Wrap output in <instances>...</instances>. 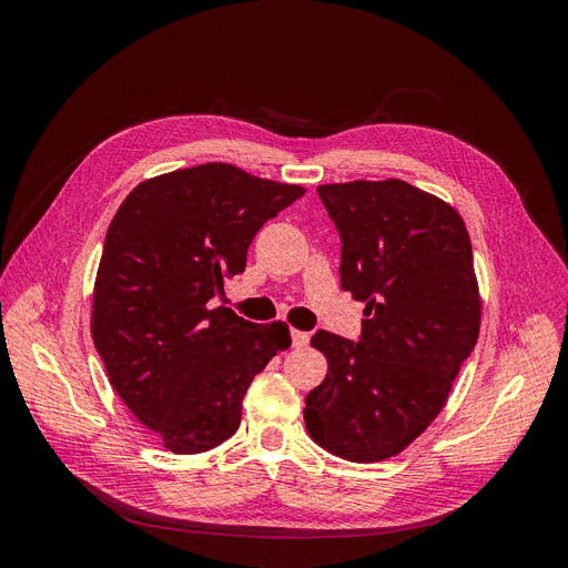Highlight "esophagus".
<instances>
[{"mask_svg":"<svg viewBox=\"0 0 568 568\" xmlns=\"http://www.w3.org/2000/svg\"><path fill=\"white\" fill-rule=\"evenodd\" d=\"M291 341H294L296 348H305L307 343H311V334L298 332V329H291Z\"/></svg>","mask_w":568,"mask_h":568,"instance_id":"34e87169","label":"esophagus"}]
</instances>
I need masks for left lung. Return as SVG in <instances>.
<instances>
[{"mask_svg":"<svg viewBox=\"0 0 568 568\" xmlns=\"http://www.w3.org/2000/svg\"><path fill=\"white\" fill-rule=\"evenodd\" d=\"M341 234V288L363 301V338L317 332L324 382L305 428L332 455L372 464L403 453L448 403L476 346L480 294L467 225L405 180L322 184Z\"/></svg>","mask_w":568,"mask_h":568,"instance_id":"8db88e82","label":"left lung"}]
</instances>
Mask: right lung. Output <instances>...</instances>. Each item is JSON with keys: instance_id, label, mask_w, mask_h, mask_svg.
Wrapping results in <instances>:
<instances>
[{"instance_id": "add662e5", "label": "right lung", "mask_w": 568, "mask_h": 568, "mask_svg": "<svg viewBox=\"0 0 568 568\" xmlns=\"http://www.w3.org/2000/svg\"><path fill=\"white\" fill-rule=\"evenodd\" d=\"M298 184L203 163L149 178L115 211L92 294V338L109 382L175 455L227 440L255 374L291 346L284 322L253 324L211 307L244 272L270 217Z\"/></svg>"}]
</instances>
